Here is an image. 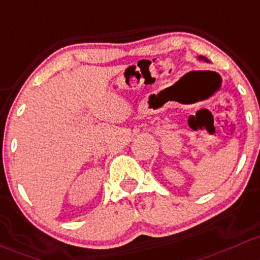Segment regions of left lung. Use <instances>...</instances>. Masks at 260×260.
Instances as JSON below:
<instances>
[{
  "mask_svg": "<svg viewBox=\"0 0 260 260\" xmlns=\"http://www.w3.org/2000/svg\"><path fill=\"white\" fill-rule=\"evenodd\" d=\"M198 59H200V60H205V62H209V60L207 59V58H206V57H203V55H200V57H198Z\"/></svg>",
  "mask_w": 260,
  "mask_h": 260,
  "instance_id": "1",
  "label": "left lung"
}]
</instances>
